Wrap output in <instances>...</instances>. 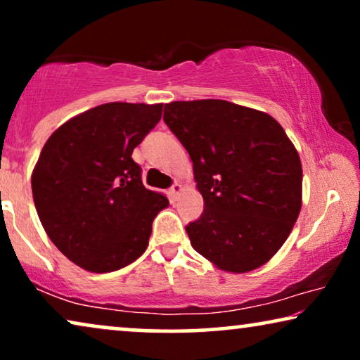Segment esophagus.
<instances>
[{
	"label": "esophagus",
	"instance_id": "obj_1",
	"mask_svg": "<svg viewBox=\"0 0 360 360\" xmlns=\"http://www.w3.org/2000/svg\"><path fill=\"white\" fill-rule=\"evenodd\" d=\"M180 191H181V185L179 184V181H175V184L172 185V186H170V190H169L172 201H175V200H176V196H179Z\"/></svg>",
	"mask_w": 360,
	"mask_h": 360
}]
</instances>
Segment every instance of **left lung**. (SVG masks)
<instances>
[{
	"label": "left lung",
	"mask_w": 360,
	"mask_h": 360,
	"mask_svg": "<svg viewBox=\"0 0 360 360\" xmlns=\"http://www.w3.org/2000/svg\"><path fill=\"white\" fill-rule=\"evenodd\" d=\"M164 121L188 150L205 210L186 226L196 252L226 272L260 267L302 208V162L267 112L224 100L174 101Z\"/></svg>",
	"instance_id": "obj_1"
}]
</instances>
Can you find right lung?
Returning a JSON list of instances; mask_svg holds the SVG:
<instances>
[{
	"label": "right lung",
	"instance_id": "add662e5",
	"mask_svg": "<svg viewBox=\"0 0 360 360\" xmlns=\"http://www.w3.org/2000/svg\"><path fill=\"white\" fill-rule=\"evenodd\" d=\"M162 106L106 103L49 137L32 172L39 219L60 252L88 272L139 259L167 196L142 185L132 150L160 121Z\"/></svg>",
	"mask_w": 360,
	"mask_h": 360
}]
</instances>
